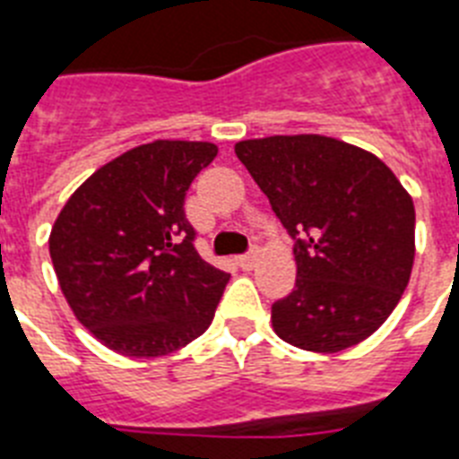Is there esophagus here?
Listing matches in <instances>:
<instances>
[{"label":"esophagus","mask_w":459,"mask_h":459,"mask_svg":"<svg viewBox=\"0 0 459 459\" xmlns=\"http://www.w3.org/2000/svg\"><path fill=\"white\" fill-rule=\"evenodd\" d=\"M257 257H259L257 247H250V250L245 252V255H240V257H238V264L243 266L245 272H250L252 266L257 264Z\"/></svg>","instance_id":"obj_1"}]
</instances>
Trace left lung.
I'll list each match as a JSON object with an SVG mask.
<instances>
[{
	"mask_svg": "<svg viewBox=\"0 0 459 459\" xmlns=\"http://www.w3.org/2000/svg\"><path fill=\"white\" fill-rule=\"evenodd\" d=\"M236 154L295 240L298 279L272 305L273 331L309 352L369 338L412 273L414 204L395 173L324 135L243 140Z\"/></svg>",
	"mask_w": 459,
	"mask_h": 459,
	"instance_id": "left-lung-1",
	"label": "left lung"
}]
</instances>
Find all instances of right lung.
Wrapping results in <instances>:
<instances>
[{
	"mask_svg": "<svg viewBox=\"0 0 459 459\" xmlns=\"http://www.w3.org/2000/svg\"><path fill=\"white\" fill-rule=\"evenodd\" d=\"M212 143L157 140L97 169L61 209L49 255L82 326L126 357H161L202 335L230 273L195 250L186 193Z\"/></svg>",
	"mask_w": 459,
	"mask_h": 459,
	"instance_id": "add662e5",
	"label": "right lung"
}]
</instances>
